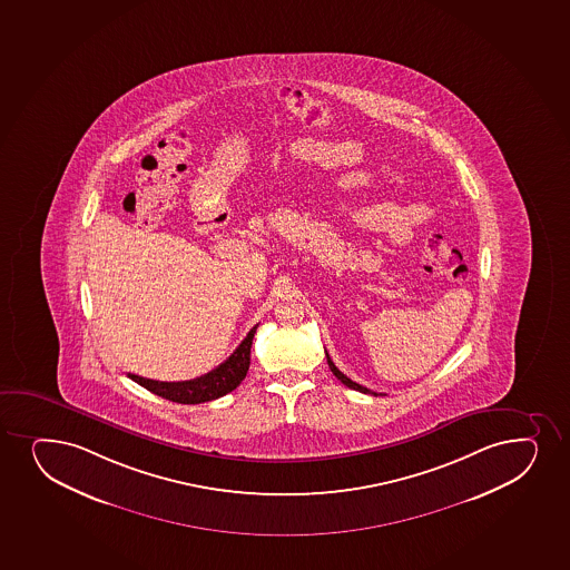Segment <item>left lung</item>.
<instances>
[{
	"label": "left lung",
	"mask_w": 570,
	"mask_h": 570,
	"mask_svg": "<svg viewBox=\"0 0 570 570\" xmlns=\"http://www.w3.org/2000/svg\"><path fill=\"white\" fill-rule=\"evenodd\" d=\"M327 363H328V368H331V371H333L334 376H336V379L341 380V382H342V384H344V386L352 387V390H357V392H361V393H371V395H382V393L371 392V390H368V387H363V386H361V384H357V382H354V380L347 379L346 374L341 373V371H338V368H336V365H334L333 360H331V357H328V354H327Z\"/></svg>",
	"instance_id": "8db88e82"
}]
</instances>
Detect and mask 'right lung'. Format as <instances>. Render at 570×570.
I'll return each mask as SVG.
<instances>
[{"label":"right lung","mask_w":570,"mask_h":570,"mask_svg":"<svg viewBox=\"0 0 570 570\" xmlns=\"http://www.w3.org/2000/svg\"><path fill=\"white\" fill-rule=\"evenodd\" d=\"M256 327L250 328L249 334L243 338L242 344L236 347V352L229 355L228 360L199 379L184 380V382H159V380L142 379L138 374L129 373L127 376L146 387L148 392L156 393L164 400L183 403V405H197L205 401L218 400L232 390H236L242 384V380L247 376L250 365V346H253Z\"/></svg>","instance_id":"add662e5"}]
</instances>
